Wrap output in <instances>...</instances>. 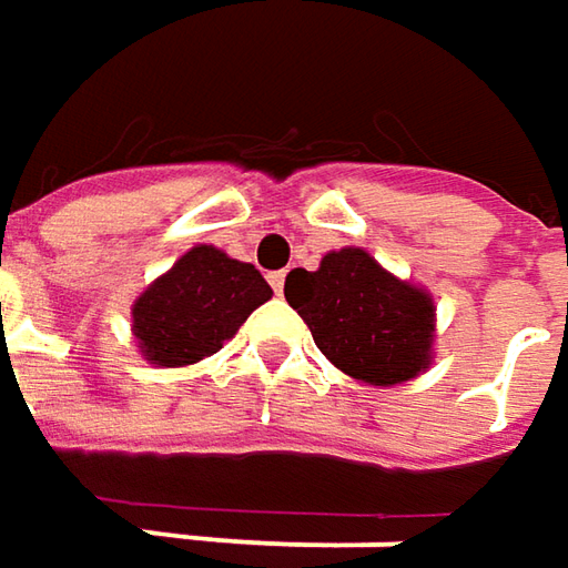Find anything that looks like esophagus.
<instances>
[{
  "label": "esophagus",
  "instance_id": "34e87169",
  "mask_svg": "<svg viewBox=\"0 0 568 568\" xmlns=\"http://www.w3.org/2000/svg\"><path fill=\"white\" fill-rule=\"evenodd\" d=\"M284 277H287V272H272L268 274V281H272L274 294L281 296V291H284Z\"/></svg>",
  "mask_w": 568,
  "mask_h": 568
}]
</instances>
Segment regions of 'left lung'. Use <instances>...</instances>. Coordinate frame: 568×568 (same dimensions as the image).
I'll use <instances>...</instances> for the list:
<instances>
[{
	"mask_svg": "<svg viewBox=\"0 0 568 568\" xmlns=\"http://www.w3.org/2000/svg\"><path fill=\"white\" fill-rule=\"evenodd\" d=\"M284 296L310 325L318 351L354 379L398 385L433 361V296L357 246L328 252L316 272L294 268Z\"/></svg>",
	"mask_w": 568,
	"mask_h": 568,
	"instance_id": "1",
	"label": "left lung"
}]
</instances>
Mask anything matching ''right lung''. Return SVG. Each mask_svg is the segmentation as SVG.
Wrapping results in <instances>:
<instances>
[{"instance_id":"add662e5","label":"right lung","mask_w":568,"mask_h":568,"mask_svg":"<svg viewBox=\"0 0 568 568\" xmlns=\"http://www.w3.org/2000/svg\"><path fill=\"white\" fill-rule=\"evenodd\" d=\"M265 300L272 287L255 265L192 246L132 303V335L144 361L189 366L217 354Z\"/></svg>"}]
</instances>
